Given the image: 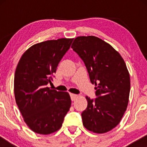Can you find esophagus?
<instances>
[{
  "label": "esophagus",
  "instance_id": "esophagus-1",
  "mask_svg": "<svg viewBox=\"0 0 147 147\" xmlns=\"http://www.w3.org/2000/svg\"><path fill=\"white\" fill-rule=\"evenodd\" d=\"M70 97H71V99L72 101H74L76 98H78V96L76 95V94H70Z\"/></svg>",
  "mask_w": 147,
  "mask_h": 147
}]
</instances>
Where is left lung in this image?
I'll return each instance as SVG.
<instances>
[{
	"mask_svg": "<svg viewBox=\"0 0 147 147\" xmlns=\"http://www.w3.org/2000/svg\"><path fill=\"white\" fill-rule=\"evenodd\" d=\"M71 48L83 60L96 86V98L86 97L83 125L91 132L105 133L119 124L128 106L130 80L125 62L110 44L95 36L76 37Z\"/></svg>",
	"mask_w": 147,
	"mask_h": 147,
	"instance_id": "8db88e82",
	"label": "left lung"
}]
</instances>
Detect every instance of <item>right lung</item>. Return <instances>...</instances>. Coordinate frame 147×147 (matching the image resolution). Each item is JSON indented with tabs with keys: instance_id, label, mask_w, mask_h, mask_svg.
I'll list each match as a JSON object with an SVG mask.
<instances>
[{
	"instance_id": "1",
	"label": "right lung",
	"mask_w": 147,
	"mask_h": 147,
	"mask_svg": "<svg viewBox=\"0 0 147 147\" xmlns=\"http://www.w3.org/2000/svg\"><path fill=\"white\" fill-rule=\"evenodd\" d=\"M74 39L61 38L37 43L20 59L14 79L16 103L30 129L49 134L61 127L71 106L67 92L47 87Z\"/></svg>"
}]
</instances>
